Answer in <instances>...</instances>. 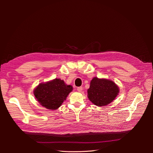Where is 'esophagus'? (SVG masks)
<instances>
[{
    "instance_id": "34e87169",
    "label": "esophagus",
    "mask_w": 153,
    "mask_h": 153,
    "mask_svg": "<svg viewBox=\"0 0 153 153\" xmlns=\"http://www.w3.org/2000/svg\"><path fill=\"white\" fill-rule=\"evenodd\" d=\"M77 91L78 92H81L82 91V87H79L77 88Z\"/></svg>"
}]
</instances>
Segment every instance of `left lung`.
I'll return each instance as SVG.
<instances>
[{"label":"left lung","mask_w":153,"mask_h":153,"mask_svg":"<svg viewBox=\"0 0 153 153\" xmlns=\"http://www.w3.org/2000/svg\"><path fill=\"white\" fill-rule=\"evenodd\" d=\"M119 92L118 87L110 80L94 77L87 90L88 98L97 106H105L113 101Z\"/></svg>","instance_id":"obj_1"}]
</instances>
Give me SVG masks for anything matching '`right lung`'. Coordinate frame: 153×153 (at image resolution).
Segmentation results:
<instances>
[{
	"instance_id": "right-lung-1",
	"label": "right lung",
	"mask_w": 153,
	"mask_h": 153,
	"mask_svg": "<svg viewBox=\"0 0 153 153\" xmlns=\"http://www.w3.org/2000/svg\"><path fill=\"white\" fill-rule=\"evenodd\" d=\"M72 91L71 85H66L60 79H55L38 85L34 91V95L42 106L48 109L56 110L61 105Z\"/></svg>"
}]
</instances>
